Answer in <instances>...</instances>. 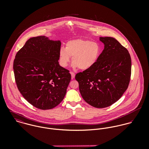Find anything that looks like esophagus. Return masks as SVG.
Segmentation results:
<instances>
[{
    "label": "esophagus",
    "mask_w": 149,
    "mask_h": 149,
    "mask_svg": "<svg viewBox=\"0 0 149 149\" xmlns=\"http://www.w3.org/2000/svg\"><path fill=\"white\" fill-rule=\"evenodd\" d=\"M70 74H71L72 79H73L75 77V74H74L73 72H70Z\"/></svg>",
    "instance_id": "esophagus-1"
}]
</instances>
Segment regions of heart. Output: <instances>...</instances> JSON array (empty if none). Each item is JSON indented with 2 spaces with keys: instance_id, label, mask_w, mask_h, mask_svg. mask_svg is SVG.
Returning <instances> with one entry per match:
<instances>
[{
  "instance_id": "1",
  "label": "heart",
  "mask_w": 149,
  "mask_h": 149,
  "mask_svg": "<svg viewBox=\"0 0 149 149\" xmlns=\"http://www.w3.org/2000/svg\"><path fill=\"white\" fill-rule=\"evenodd\" d=\"M102 52L99 43L83 39L72 40L66 42L65 47L60 49L59 62L65 68L72 57L73 67L88 70L97 63Z\"/></svg>"
}]
</instances>
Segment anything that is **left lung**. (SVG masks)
I'll return each mask as SVG.
<instances>
[{"instance_id": "obj_1", "label": "left lung", "mask_w": 149, "mask_h": 149, "mask_svg": "<svg viewBox=\"0 0 149 149\" xmlns=\"http://www.w3.org/2000/svg\"><path fill=\"white\" fill-rule=\"evenodd\" d=\"M104 48L95 66L76 74L80 92L85 102L96 108L116 102L127 89L131 60L126 48L115 38L99 37Z\"/></svg>"}]
</instances>
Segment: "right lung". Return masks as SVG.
Here are the masks:
<instances>
[{
	"mask_svg": "<svg viewBox=\"0 0 149 149\" xmlns=\"http://www.w3.org/2000/svg\"><path fill=\"white\" fill-rule=\"evenodd\" d=\"M60 40L46 36L29 39L17 52L13 69L17 87L33 106L50 109L64 99L71 80L69 70L58 63Z\"/></svg>",
	"mask_w": 149,
	"mask_h": 149,
	"instance_id": "obj_1",
	"label": "right lung"
}]
</instances>
